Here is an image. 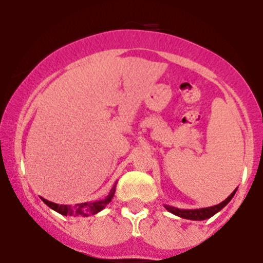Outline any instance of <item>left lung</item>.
Returning a JSON list of instances; mask_svg holds the SVG:
<instances>
[{
	"instance_id": "8db88e82",
	"label": "left lung",
	"mask_w": 263,
	"mask_h": 263,
	"mask_svg": "<svg viewBox=\"0 0 263 263\" xmlns=\"http://www.w3.org/2000/svg\"><path fill=\"white\" fill-rule=\"evenodd\" d=\"M236 190H237V188L235 189L234 192H232L231 194L229 195V197L226 198L224 201H221L220 204L214 205V206H210V208H201V209H190V210L189 209H178V208L170 206V205H164V208L168 211H170V213L174 214V215H177V216H180V218H183V219L205 220V219L211 218V216L215 215L216 213H219V211L221 210L222 208H225L226 205L229 204V201H230L231 199L234 198Z\"/></svg>"
}]
</instances>
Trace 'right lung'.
<instances>
[{"instance_id": "1", "label": "right lung", "mask_w": 263, "mask_h": 263, "mask_svg": "<svg viewBox=\"0 0 263 263\" xmlns=\"http://www.w3.org/2000/svg\"><path fill=\"white\" fill-rule=\"evenodd\" d=\"M115 190H116V185H114V188L110 190V193H108L106 198L99 201H90V203H80L75 205H59L52 203V201L47 200V199L44 198H42V200H43L50 209L55 210L57 213L62 214V215H70L74 216V218H85V216L95 215L99 211L105 209V206H106V205L111 201V199L114 198Z\"/></svg>"}]
</instances>
